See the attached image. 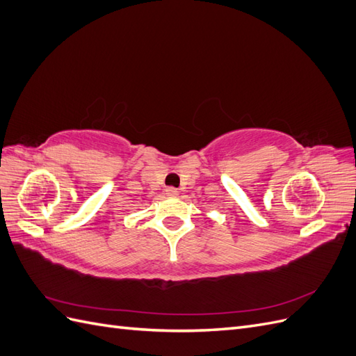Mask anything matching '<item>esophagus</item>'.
Listing matches in <instances>:
<instances>
[{"label": "esophagus", "instance_id": "obj_1", "mask_svg": "<svg viewBox=\"0 0 356 356\" xmlns=\"http://www.w3.org/2000/svg\"><path fill=\"white\" fill-rule=\"evenodd\" d=\"M165 195L168 196V197H177L179 193H178V190L175 188V187H168L166 190H165Z\"/></svg>", "mask_w": 356, "mask_h": 356}]
</instances>
